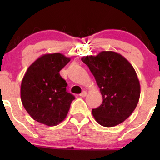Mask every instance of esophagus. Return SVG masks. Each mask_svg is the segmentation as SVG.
Here are the masks:
<instances>
[{"instance_id":"obj_1","label":"esophagus","mask_w":160,"mask_h":160,"mask_svg":"<svg viewBox=\"0 0 160 160\" xmlns=\"http://www.w3.org/2000/svg\"><path fill=\"white\" fill-rule=\"evenodd\" d=\"M87 94H88V93H87V92H86V91H84V90H83V91L81 93H80V97H82V98H85V97L87 96Z\"/></svg>"}]
</instances>
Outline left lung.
Masks as SVG:
<instances>
[{
  "label": "left lung",
  "mask_w": 160,
  "mask_h": 160,
  "mask_svg": "<svg viewBox=\"0 0 160 160\" xmlns=\"http://www.w3.org/2000/svg\"><path fill=\"white\" fill-rule=\"evenodd\" d=\"M81 60L96 80L103 102L92 109L93 118L104 127L123 122L132 114L140 97V83L132 64L119 53L102 51Z\"/></svg>",
  "instance_id": "1"
}]
</instances>
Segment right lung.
Returning a JSON list of instances; mask_svg holds the SVG:
<instances>
[{
	"label": "right lung",
	"mask_w": 160,
	"mask_h": 160,
	"mask_svg": "<svg viewBox=\"0 0 160 160\" xmlns=\"http://www.w3.org/2000/svg\"><path fill=\"white\" fill-rule=\"evenodd\" d=\"M70 61L59 52L45 54L28 68L21 84V99L34 120L55 126L66 118L75 97L67 91L59 71Z\"/></svg>",
	"instance_id": "obj_1"
}]
</instances>
